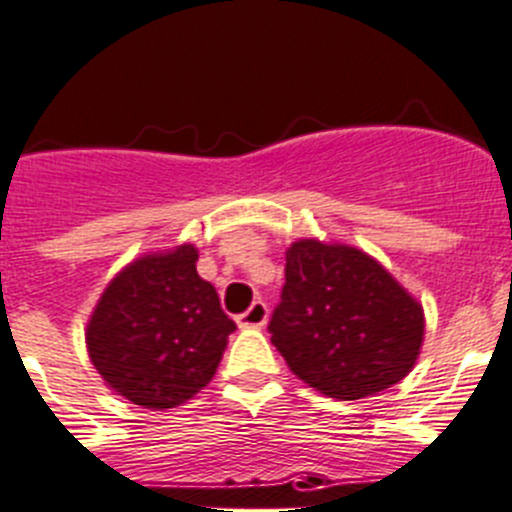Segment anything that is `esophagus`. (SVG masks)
Segmentation results:
<instances>
[{"mask_svg":"<svg viewBox=\"0 0 512 512\" xmlns=\"http://www.w3.org/2000/svg\"><path fill=\"white\" fill-rule=\"evenodd\" d=\"M269 320V309L264 302H253L246 312L238 317V327H264Z\"/></svg>","mask_w":512,"mask_h":512,"instance_id":"1","label":"esophagus"}]
</instances>
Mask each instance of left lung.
I'll use <instances>...</instances> for the list:
<instances>
[{"mask_svg":"<svg viewBox=\"0 0 512 512\" xmlns=\"http://www.w3.org/2000/svg\"><path fill=\"white\" fill-rule=\"evenodd\" d=\"M284 274L269 332L299 381L355 401L411 373L424 345V307L381 261L348 243L299 238Z\"/></svg>","mask_w":512,"mask_h":512,"instance_id":"left-lung-1","label":"left lung"}]
</instances>
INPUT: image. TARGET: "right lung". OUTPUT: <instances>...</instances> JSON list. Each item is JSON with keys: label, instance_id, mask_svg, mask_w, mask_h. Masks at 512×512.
<instances>
[{"label": "right lung", "instance_id": "1", "mask_svg": "<svg viewBox=\"0 0 512 512\" xmlns=\"http://www.w3.org/2000/svg\"><path fill=\"white\" fill-rule=\"evenodd\" d=\"M195 261L192 243L144 253L109 281L88 317L93 368L142 409H175L203 391L236 330Z\"/></svg>", "mask_w": 512, "mask_h": 512}]
</instances>
